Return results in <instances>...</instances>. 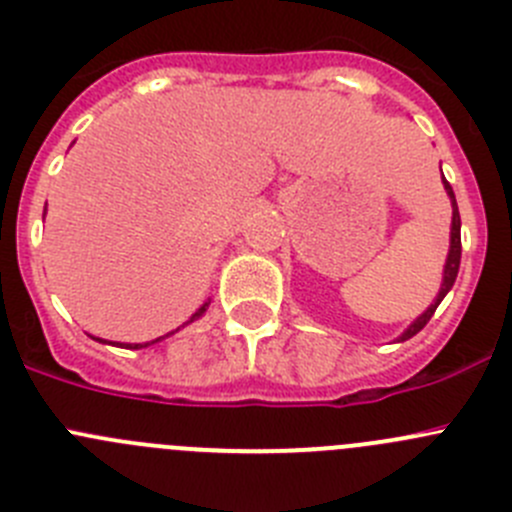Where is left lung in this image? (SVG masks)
Listing matches in <instances>:
<instances>
[{"mask_svg":"<svg viewBox=\"0 0 512 512\" xmlns=\"http://www.w3.org/2000/svg\"><path fill=\"white\" fill-rule=\"evenodd\" d=\"M444 179V176H442ZM444 189H447V194H450L452 199V232H450V255H447V265H444V278H442V288H439L437 298H434V303L429 305L427 310H424L422 315H419L417 321L412 323V326L407 328V331L401 333L399 341H407V338L417 336L419 331H422L424 326L429 323V318L434 315V310H437V305L442 303V298L452 290V285H455L457 280V272H460V257H462V240H460V209H457V199H455V191H452L450 181L444 179Z\"/></svg>","mask_w":512,"mask_h":512,"instance_id":"1","label":"left lung"}]
</instances>
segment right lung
<instances>
[{"label":"right lung","instance_id":"add662e5","mask_svg":"<svg viewBox=\"0 0 512 512\" xmlns=\"http://www.w3.org/2000/svg\"><path fill=\"white\" fill-rule=\"evenodd\" d=\"M207 308H209V303H204V305H202V308H199V310H197V313L191 315V318H189V321H186V323H191V321H197L199 315H204V310H207ZM176 331H179V328H176ZM176 331H171V333H176ZM171 333H166V336H171ZM166 336L156 338V341H164V338H166ZM95 341H100V338H95ZM156 341H151V343H156ZM103 343H105V341H103ZM151 343H133V348H143V346H151Z\"/></svg>","mask_w":512,"mask_h":512}]
</instances>
